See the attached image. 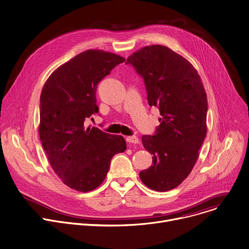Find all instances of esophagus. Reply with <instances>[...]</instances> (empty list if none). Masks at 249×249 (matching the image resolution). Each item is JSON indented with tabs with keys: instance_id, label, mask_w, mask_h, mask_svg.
Masks as SVG:
<instances>
[{
	"instance_id": "34e87169",
	"label": "esophagus",
	"mask_w": 249,
	"mask_h": 249,
	"mask_svg": "<svg viewBox=\"0 0 249 249\" xmlns=\"http://www.w3.org/2000/svg\"><path fill=\"white\" fill-rule=\"evenodd\" d=\"M126 141L129 143H138L139 142V139L136 136H131V137H127Z\"/></svg>"
}]
</instances>
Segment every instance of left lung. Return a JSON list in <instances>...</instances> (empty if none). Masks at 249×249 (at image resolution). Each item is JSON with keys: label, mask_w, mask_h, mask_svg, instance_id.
I'll list each match as a JSON object with an SVG mask.
<instances>
[{"label": "left lung", "mask_w": 249, "mask_h": 249, "mask_svg": "<svg viewBox=\"0 0 249 249\" xmlns=\"http://www.w3.org/2000/svg\"><path fill=\"white\" fill-rule=\"evenodd\" d=\"M126 64L143 79L148 105L161 115L154 134L142 137L153 156L140 178L151 190L167 192L189 176L196 162L206 137V93L195 67L165 46L144 47Z\"/></svg>", "instance_id": "obj_1"}]
</instances>
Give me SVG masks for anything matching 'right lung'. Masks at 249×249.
Returning <instances> with one entry per match:
<instances>
[{
    "mask_svg": "<svg viewBox=\"0 0 249 249\" xmlns=\"http://www.w3.org/2000/svg\"><path fill=\"white\" fill-rule=\"evenodd\" d=\"M125 58L88 50L55 69L40 98L39 135L54 173L69 188L90 192L106 179L110 160L126 149L122 136L86 128L85 121L99 112V83Z\"/></svg>",
    "mask_w": 249,
    "mask_h": 249,
    "instance_id": "right-lung-1",
    "label": "right lung"
}]
</instances>
